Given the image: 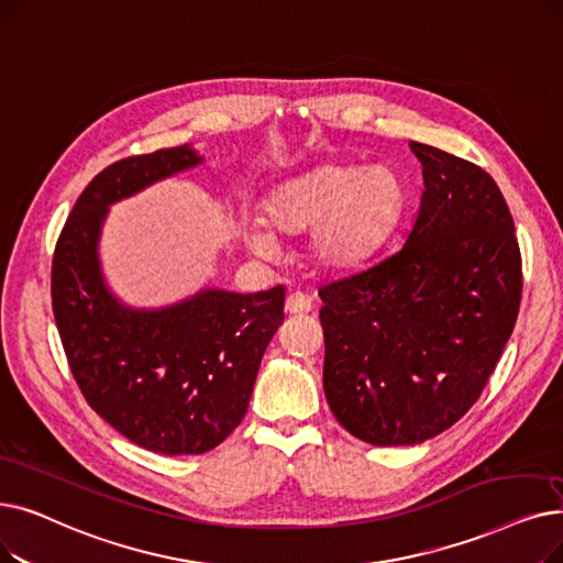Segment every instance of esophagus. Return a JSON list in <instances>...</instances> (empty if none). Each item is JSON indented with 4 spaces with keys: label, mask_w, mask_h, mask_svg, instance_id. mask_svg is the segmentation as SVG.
<instances>
[{
    "label": "esophagus",
    "mask_w": 563,
    "mask_h": 563,
    "mask_svg": "<svg viewBox=\"0 0 563 563\" xmlns=\"http://www.w3.org/2000/svg\"><path fill=\"white\" fill-rule=\"evenodd\" d=\"M312 310V299L301 295V291H295V295H289L287 301H285V312L297 317V314H306Z\"/></svg>",
    "instance_id": "obj_1"
}]
</instances>
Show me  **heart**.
<instances>
[{"label": "heart", "mask_w": 563, "mask_h": 563, "mask_svg": "<svg viewBox=\"0 0 563 563\" xmlns=\"http://www.w3.org/2000/svg\"><path fill=\"white\" fill-rule=\"evenodd\" d=\"M405 205V186L388 165L329 163L278 186L264 202V222L243 228L246 249L274 260V232L310 234V257L327 272H345L368 257L394 230Z\"/></svg>", "instance_id": "heart-1"}]
</instances>
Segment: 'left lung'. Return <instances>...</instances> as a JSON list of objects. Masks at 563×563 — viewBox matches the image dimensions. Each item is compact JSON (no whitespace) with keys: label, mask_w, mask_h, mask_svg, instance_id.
I'll list each match as a JSON object with an SVG mask.
<instances>
[{"label":"left lung","mask_w":563,"mask_h":563,"mask_svg":"<svg viewBox=\"0 0 563 563\" xmlns=\"http://www.w3.org/2000/svg\"><path fill=\"white\" fill-rule=\"evenodd\" d=\"M409 146L423 192L400 249L320 289L329 407L373 446L421 444L460 421L522 297L516 225L495 179L437 146Z\"/></svg>","instance_id":"left-lung-1"}]
</instances>
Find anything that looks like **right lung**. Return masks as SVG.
I'll list each match as a JSON object with an SVG mask.
<instances>
[{
  "label": "right lung",
  "mask_w": 563,
  "mask_h": 563,
  "mask_svg": "<svg viewBox=\"0 0 563 563\" xmlns=\"http://www.w3.org/2000/svg\"><path fill=\"white\" fill-rule=\"evenodd\" d=\"M205 163L192 144L117 161L82 190L55 249L53 312L82 396L117 432L163 455H200L246 417L285 287H202L167 306L119 299L103 274L110 207Z\"/></svg>",
  "instance_id": "right-lung-1"
}]
</instances>
